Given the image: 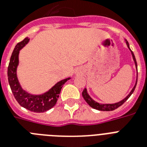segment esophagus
Segmentation results:
<instances>
[{"label": "esophagus", "instance_id": "1", "mask_svg": "<svg viewBox=\"0 0 147 147\" xmlns=\"http://www.w3.org/2000/svg\"><path fill=\"white\" fill-rule=\"evenodd\" d=\"M78 72H79V71H78V69H76V70H75V73L76 74H78Z\"/></svg>", "mask_w": 147, "mask_h": 147}]
</instances>
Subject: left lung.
I'll use <instances>...</instances> for the list:
<instances>
[{
    "label": "left lung",
    "instance_id": "left-lung-1",
    "mask_svg": "<svg viewBox=\"0 0 147 147\" xmlns=\"http://www.w3.org/2000/svg\"><path fill=\"white\" fill-rule=\"evenodd\" d=\"M125 42H126V44H127V46L128 49H130V52H131V55H132L133 59H134V61L135 66H136V69H137V61H136V59H135L134 54V53L131 51V49H130V46H129V43H128V42L127 41V40H125ZM137 80H136L135 85L134 86L132 90L130 91V93L128 94L127 96L125 98H123V100H121V101L114 103V104H100V103L97 102V101L93 100V99L90 97L89 94H88L87 89H86V88H85V89L83 90L82 96H83V98H84L85 101L88 104V105H89L90 107H92V108H94V109L98 110V111H114V110L117 109V108L120 107V106H121V105H123V103L125 102L126 100H127L128 98H130V95L133 94V92H134V89H135V88H136V85H137Z\"/></svg>",
    "mask_w": 147,
    "mask_h": 147
}]
</instances>
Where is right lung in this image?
Wrapping results in <instances>:
<instances>
[{
	"label": "right lung",
	"mask_w": 147,
	"mask_h": 147,
	"mask_svg": "<svg viewBox=\"0 0 147 147\" xmlns=\"http://www.w3.org/2000/svg\"><path fill=\"white\" fill-rule=\"evenodd\" d=\"M29 41L30 38L26 37L16 45L13 51L7 69L8 82L15 99L20 106L30 111L42 113L55 106L62 86L71 78L69 77L59 81L49 91L42 94H32L23 89L17 78V69L19 65L20 50L24 48Z\"/></svg>",
	"instance_id": "add662e5"
}]
</instances>
